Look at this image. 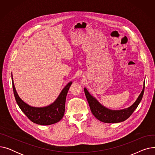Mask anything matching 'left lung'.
Returning <instances> with one entry per match:
<instances>
[{
    "label": "left lung",
    "instance_id": "8db88e82",
    "mask_svg": "<svg viewBox=\"0 0 155 155\" xmlns=\"http://www.w3.org/2000/svg\"><path fill=\"white\" fill-rule=\"evenodd\" d=\"M144 91V82L143 90L136 101L131 106L120 110H112L104 106L92 96L85 87L84 92L93 115L98 120L105 123H117L124 121L131 116L140 103Z\"/></svg>",
    "mask_w": 155,
    "mask_h": 155
}]
</instances>
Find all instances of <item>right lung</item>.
<instances>
[{"label": "right lung", "instance_id": "right-lung-1", "mask_svg": "<svg viewBox=\"0 0 155 155\" xmlns=\"http://www.w3.org/2000/svg\"><path fill=\"white\" fill-rule=\"evenodd\" d=\"M12 82L15 99L22 112L34 123L39 125H50L58 123L63 117L65 110V102L72 81L68 83L56 99L51 104L45 107H33L22 101L15 90L12 74Z\"/></svg>", "mask_w": 155, "mask_h": 155}]
</instances>
